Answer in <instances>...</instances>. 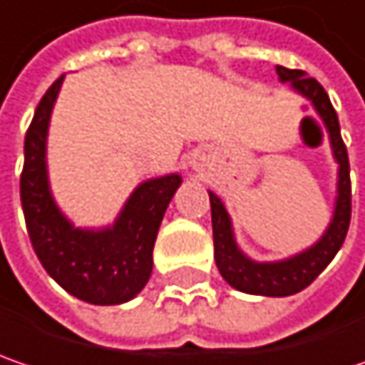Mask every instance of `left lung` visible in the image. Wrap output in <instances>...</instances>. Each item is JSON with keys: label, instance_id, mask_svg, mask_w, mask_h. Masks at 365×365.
I'll return each instance as SVG.
<instances>
[{"label": "left lung", "instance_id": "1", "mask_svg": "<svg viewBox=\"0 0 365 365\" xmlns=\"http://www.w3.org/2000/svg\"><path fill=\"white\" fill-rule=\"evenodd\" d=\"M277 74L281 82H289V86L306 97L314 105L316 113L324 121L331 138V148L334 161L339 163V182L332 219L322 237L308 250L277 262H256L235 244L231 217L225 210V204L212 192L210 196V215H212V240H215V260L221 277L231 287L252 295L267 297H285L297 291L306 289L312 281L331 264L334 254L341 250L349 221H351V180H349V157L345 142L341 138L339 118L332 107L327 91L318 80L308 78L302 70H289L277 66Z\"/></svg>", "mask_w": 365, "mask_h": 365}]
</instances>
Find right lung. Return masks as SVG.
Wrapping results in <instances>:
<instances>
[{
	"instance_id": "1",
	"label": "right lung",
	"mask_w": 365,
	"mask_h": 365,
	"mask_svg": "<svg viewBox=\"0 0 365 365\" xmlns=\"http://www.w3.org/2000/svg\"><path fill=\"white\" fill-rule=\"evenodd\" d=\"M63 76L41 98L24 138L20 200L31 244L43 268L74 297L115 306L136 297L153 272V247L182 175L146 180L123 204L115 223L80 229L55 204L47 175V132Z\"/></svg>"
}]
</instances>
